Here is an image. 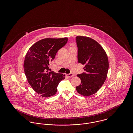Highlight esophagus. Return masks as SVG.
Here are the masks:
<instances>
[{
  "label": "esophagus",
  "instance_id": "obj_1",
  "mask_svg": "<svg viewBox=\"0 0 133 133\" xmlns=\"http://www.w3.org/2000/svg\"><path fill=\"white\" fill-rule=\"evenodd\" d=\"M66 75L68 77H72L74 76V74L73 73H70V74H66Z\"/></svg>",
  "mask_w": 133,
  "mask_h": 133
}]
</instances>
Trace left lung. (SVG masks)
<instances>
[{
	"instance_id": "8db88e82",
	"label": "left lung",
	"mask_w": 133,
	"mask_h": 133,
	"mask_svg": "<svg viewBox=\"0 0 133 133\" xmlns=\"http://www.w3.org/2000/svg\"><path fill=\"white\" fill-rule=\"evenodd\" d=\"M78 47V61L85 65L86 72L78 74L81 84L77 91L84 96L96 93L104 83L109 69L107 55L103 47L95 40L86 36L76 37Z\"/></svg>"
}]
</instances>
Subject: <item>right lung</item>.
Here are the masks:
<instances>
[{
  "instance_id": "obj_1",
  "label": "right lung",
  "mask_w": 133,
  "mask_h": 133,
  "mask_svg": "<svg viewBox=\"0 0 133 133\" xmlns=\"http://www.w3.org/2000/svg\"><path fill=\"white\" fill-rule=\"evenodd\" d=\"M68 40L67 37L43 39L33 45L26 55L23 67L27 81L42 97L55 95L59 83L65 79L64 74L49 72L48 66Z\"/></svg>"
}]
</instances>
